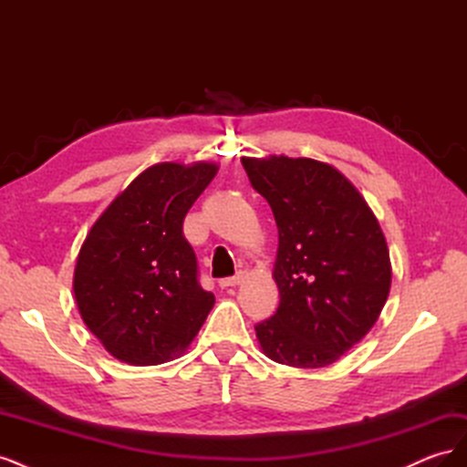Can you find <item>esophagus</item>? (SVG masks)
Segmentation results:
<instances>
[{
	"label": "esophagus",
	"instance_id": "esophagus-1",
	"mask_svg": "<svg viewBox=\"0 0 467 467\" xmlns=\"http://www.w3.org/2000/svg\"><path fill=\"white\" fill-rule=\"evenodd\" d=\"M244 282V273H237L235 276H230V278H222L220 280V286L222 288H234V286H239Z\"/></svg>",
	"mask_w": 467,
	"mask_h": 467
}]
</instances>
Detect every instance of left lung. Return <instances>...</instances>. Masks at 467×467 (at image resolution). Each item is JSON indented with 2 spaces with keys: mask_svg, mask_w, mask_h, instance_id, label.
I'll return each instance as SVG.
<instances>
[{
  "mask_svg": "<svg viewBox=\"0 0 467 467\" xmlns=\"http://www.w3.org/2000/svg\"><path fill=\"white\" fill-rule=\"evenodd\" d=\"M278 228L273 278L280 304L255 331L265 357L323 368L378 321L391 286L386 235L358 189L312 158H242Z\"/></svg>",
  "mask_w": 467,
  "mask_h": 467,
  "instance_id": "obj_1",
  "label": "left lung"
}]
</instances>
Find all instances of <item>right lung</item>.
Returning a JSON list of instances; mask_svg holds the SVG:
<instances>
[{
  "label": "right lung",
  "mask_w": 467,
  "mask_h": 467,
  "mask_svg": "<svg viewBox=\"0 0 467 467\" xmlns=\"http://www.w3.org/2000/svg\"><path fill=\"white\" fill-rule=\"evenodd\" d=\"M218 169L214 161L155 163L91 225L74 296L83 323L117 360L155 366L182 357L214 306L196 278L182 220Z\"/></svg>",
  "instance_id": "right-lung-1"
}]
</instances>
